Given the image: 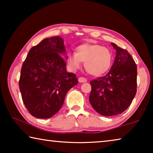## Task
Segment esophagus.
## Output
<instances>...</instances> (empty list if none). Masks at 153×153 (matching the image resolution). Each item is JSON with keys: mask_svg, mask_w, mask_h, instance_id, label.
Wrapping results in <instances>:
<instances>
[{"mask_svg": "<svg viewBox=\"0 0 153 153\" xmlns=\"http://www.w3.org/2000/svg\"><path fill=\"white\" fill-rule=\"evenodd\" d=\"M78 81H79V82H80V83H85V82H87V79H86V78H85V77H79Z\"/></svg>", "mask_w": 153, "mask_h": 153, "instance_id": "esophagus-1", "label": "esophagus"}]
</instances>
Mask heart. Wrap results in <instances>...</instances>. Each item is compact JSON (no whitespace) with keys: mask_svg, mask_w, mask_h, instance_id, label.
<instances>
[{"mask_svg":"<svg viewBox=\"0 0 153 153\" xmlns=\"http://www.w3.org/2000/svg\"><path fill=\"white\" fill-rule=\"evenodd\" d=\"M67 63L72 70L76 71L84 62L85 68L93 76L105 74L110 68L112 55L108 48L97 44H84L76 48V53L67 54Z\"/></svg>","mask_w":153,"mask_h":153,"instance_id":"b5f03b06","label":"heart"}]
</instances>
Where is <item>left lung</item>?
Wrapping results in <instances>:
<instances>
[{"label": "left lung", "instance_id": "8db88e82", "mask_svg": "<svg viewBox=\"0 0 153 153\" xmlns=\"http://www.w3.org/2000/svg\"><path fill=\"white\" fill-rule=\"evenodd\" d=\"M115 61L106 76L90 81L89 100L100 115L113 116L122 113L131 105L136 93L137 67L128 53L113 42Z\"/></svg>", "mask_w": 153, "mask_h": 153}]
</instances>
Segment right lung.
<instances>
[{
  "label": "right lung",
  "instance_id": "add662e5",
  "mask_svg": "<svg viewBox=\"0 0 153 153\" xmlns=\"http://www.w3.org/2000/svg\"><path fill=\"white\" fill-rule=\"evenodd\" d=\"M66 49L60 36L45 38L28 53L19 82L23 102L32 116L51 117L60 110L65 95L77 84L76 76L67 71Z\"/></svg>",
  "mask_w": 153,
  "mask_h": 153
}]
</instances>
